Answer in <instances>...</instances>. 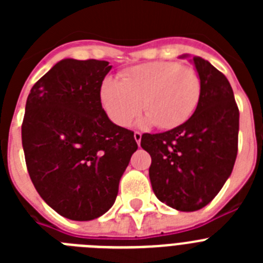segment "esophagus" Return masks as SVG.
<instances>
[{
    "instance_id": "obj_1",
    "label": "esophagus",
    "mask_w": 263,
    "mask_h": 263,
    "mask_svg": "<svg viewBox=\"0 0 263 263\" xmlns=\"http://www.w3.org/2000/svg\"><path fill=\"white\" fill-rule=\"evenodd\" d=\"M141 138H142V134L139 133V132H136V133H134V139H136V142L138 143H141Z\"/></svg>"
}]
</instances>
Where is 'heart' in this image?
I'll use <instances>...</instances> for the list:
<instances>
[{
  "label": "heart",
  "mask_w": 263,
  "mask_h": 263,
  "mask_svg": "<svg viewBox=\"0 0 263 263\" xmlns=\"http://www.w3.org/2000/svg\"><path fill=\"white\" fill-rule=\"evenodd\" d=\"M201 96V80L191 66L176 62H152L122 72V81H103L101 104L115 124L126 127L143 108L146 121L160 129L184 124Z\"/></svg>",
  "instance_id": "obj_1"
}]
</instances>
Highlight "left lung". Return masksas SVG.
<instances>
[{"label": "left lung", "mask_w": 263, "mask_h": 263, "mask_svg": "<svg viewBox=\"0 0 263 263\" xmlns=\"http://www.w3.org/2000/svg\"><path fill=\"white\" fill-rule=\"evenodd\" d=\"M194 64L201 96L194 115L164 133H145L155 196L174 210L194 212L213 200L231 176L238 150L240 111L224 73L200 57Z\"/></svg>", "instance_id": "obj_1"}]
</instances>
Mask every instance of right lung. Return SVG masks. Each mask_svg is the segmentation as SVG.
I'll use <instances>...</instances> for the list:
<instances>
[{"label": "right lung", "instance_id": "add662e5", "mask_svg": "<svg viewBox=\"0 0 263 263\" xmlns=\"http://www.w3.org/2000/svg\"><path fill=\"white\" fill-rule=\"evenodd\" d=\"M105 60L63 59L30 90L22 122L27 171L41 197L63 217L88 221L113 204L138 148L132 130L106 116L100 90Z\"/></svg>", "mask_w": 263, "mask_h": 263}]
</instances>
